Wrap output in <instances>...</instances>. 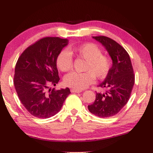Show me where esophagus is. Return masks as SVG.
Here are the masks:
<instances>
[{
	"label": "esophagus",
	"instance_id": "esophagus-1",
	"mask_svg": "<svg viewBox=\"0 0 153 153\" xmlns=\"http://www.w3.org/2000/svg\"><path fill=\"white\" fill-rule=\"evenodd\" d=\"M71 92H74V93H79V92H82V90H76V89H71Z\"/></svg>",
	"mask_w": 153,
	"mask_h": 153
}]
</instances>
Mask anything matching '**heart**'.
<instances>
[{
	"label": "heart",
	"instance_id": "b5f03b06",
	"mask_svg": "<svg viewBox=\"0 0 153 153\" xmlns=\"http://www.w3.org/2000/svg\"><path fill=\"white\" fill-rule=\"evenodd\" d=\"M72 55L86 60L84 73L72 71L64 77V84L76 90L87 88L95 81V75L100 79L107 77L111 69V60L108 56L102 55L97 45L86 43L78 46L69 47L68 51L63 50L56 59V65L62 71L70 70L73 67Z\"/></svg>",
	"mask_w": 153,
	"mask_h": 153
}]
</instances>
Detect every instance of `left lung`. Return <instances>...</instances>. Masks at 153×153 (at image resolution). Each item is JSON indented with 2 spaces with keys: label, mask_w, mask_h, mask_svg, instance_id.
Here are the masks:
<instances>
[{
  "label": "left lung",
  "mask_w": 153,
  "mask_h": 153,
  "mask_svg": "<svg viewBox=\"0 0 153 153\" xmlns=\"http://www.w3.org/2000/svg\"><path fill=\"white\" fill-rule=\"evenodd\" d=\"M104 46L112 59V67L99 86L105 93H96L94 103L88 106L89 111L97 117L105 118L116 115L129 100L135 77L130 57L120 45L106 36H92Z\"/></svg>",
  "instance_id": "1"
}]
</instances>
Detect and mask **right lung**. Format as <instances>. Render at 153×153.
<instances>
[{
    "label": "right lung",
    "instance_id": "add662e5",
    "mask_svg": "<svg viewBox=\"0 0 153 153\" xmlns=\"http://www.w3.org/2000/svg\"><path fill=\"white\" fill-rule=\"evenodd\" d=\"M68 42L57 37L42 38L25 49L18 59L14 86L20 101L34 117L46 119L56 115L71 93L68 88L50 90V85L56 86L60 79L56 59Z\"/></svg>",
    "mask_w": 153,
    "mask_h": 153
}]
</instances>
